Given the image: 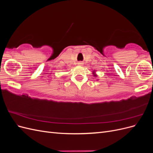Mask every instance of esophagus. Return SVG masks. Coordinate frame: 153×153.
<instances>
[{"label":"esophagus","instance_id":"34e87169","mask_svg":"<svg viewBox=\"0 0 153 153\" xmlns=\"http://www.w3.org/2000/svg\"><path fill=\"white\" fill-rule=\"evenodd\" d=\"M78 64H82V63H80H80H78Z\"/></svg>","mask_w":153,"mask_h":153}]
</instances>
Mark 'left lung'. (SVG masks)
Segmentation results:
<instances>
[{
	"mask_svg": "<svg viewBox=\"0 0 153 153\" xmlns=\"http://www.w3.org/2000/svg\"><path fill=\"white\" fill-rule=\"evenodd\" d=\"M94 76H96V75H94Z\"/></svg>",
	"mask_w": 153,
	"mask_h": 153,
	"instance_id": "left-lung-1",
	"label": "left lung"
}]
</instances>
